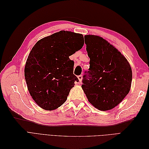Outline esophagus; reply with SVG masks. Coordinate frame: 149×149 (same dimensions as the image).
Here are the masks:
<instances>
[{
  "instance_id": "1",
  "label": "esophagus",
  "mask_w": 149,
  "mask_h": 149,
  "mask_svg": "<svg viewBox=\"0 0 149 149\" xmlns=\"http://www.w3.org/2000/svg\"><path fill=\"white\" fill-rule=\"evenodd\" d=\"M78 79H79V82H81L82 79H83L82 75H79V76H78Z\"/></svg>"
}]
</instances>
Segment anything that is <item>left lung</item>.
Returning a JSON list of instances; mask_svg holds the SVG:
<instances>
[{
	"instance_id": "1",
	"label": "left lung",
	"mask_w": 149,
	"mask_h": 149,
	"mask_svg": "<svg viewBox=\"0 0 149 149\" xmlns=\"http://www.w3.org/2000/svg\"><path fill=\"white\" fill-rule=\"evenodd\" d=\"M90 58L81 87L89 102L100 111L114 108L123 101L131 86L132 73L127 59L106 40L85 35Z\"/></svg>"
}]
</instances>
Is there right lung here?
<instances>
[{"mask_svg":"<svg viewBox=\"0 0 149 149\" xmlns=\"http://www.w3.org/2000/svg\"><path fill=\"white\" fill-rule=\"evenodd\" d=\"M83 35L62 30L36 43L28 56L25 78L33 100L45 110L52 111L67 100L78 78L69 56L81 49Z\"/></svg>","mask_w":149,"mask_h":149,"instance_id":"obj_1","label":"right lung"}]
</instances>
